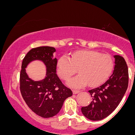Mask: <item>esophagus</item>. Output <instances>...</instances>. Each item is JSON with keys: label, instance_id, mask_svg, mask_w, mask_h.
<instances>
[{"label": "esophagus", "instance_id": "34e87169", "mask_svg": "<svg viewBox=\"0 0 135 135\" xmlns=\"http://www.w3.org/2000/svg\"><path fill=\"white\" fill-rule=\"evenodd\" d=\"M73 94H77V93H79L80 91V90H77V89H73Z\"/></svg>", "mask_w": 135, "mask_h": 135}]
</instances>
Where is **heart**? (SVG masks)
<instances>
[{"label": "heart", "mask_w": 135, "mask_h": 135, "mask_svg": "<svg viewBox=\"0 0 135 135\" xmlns=\"http://www.w3.org/2000/svg\"><path fill=\"white\" fill-rule=\"evenodd\" d=\"M114 63L107 54L94 50H79L71 57L64 55L58 60L57 72L60 77L67 80L77 72L79 74L68 81V85L80 88L88 83L94 86L103 83L110 75Z\"/></svg>", "instance_id": "obj_1"}]
</instances>
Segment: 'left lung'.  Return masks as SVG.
<instances>
[{
	"label": "left lung",
	"mask_w": 135,
	"mask_h": 135,
	"mask_svg": "<svg viewBox=\"0 0 135 135\" xmlns=\"http://www.w3.org/2000/svg\"><path fill=\"white\" fill-rule=\"evenodd\" d=\"M115 65L113 74L102 85L89 90L93 97L90 104L81 107L86 118L99 120L109 116L119 104L127 91L128 84V71L124 58L114 55Z\"/></svg>",
	"instance_id": "obj_1"
}]
</instances>
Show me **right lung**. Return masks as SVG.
<instances>
[{
	"label": "right lung",
	"mask_w": 135,
	"mask_h": 135,
	"mask_svg": "<svg viewBox=\"0 0 135 135\" xmlns=\"http://www.w3.org/2000/svg\"><path fill=\"white\" fill-rule=\"evenodd\" d=\"M55 51V49L49 46L32 49L25 56L21 66V95L27 106L35 114L44 118L58 113L65 99L72 95L71 89L64 85L56 73L57 59L53 58ZM36 59L41 60L47 68L46 77L41 81H32L25 72L27 64Z\"/></svg>",
	"instance_id": "1"
}]
</instances>
